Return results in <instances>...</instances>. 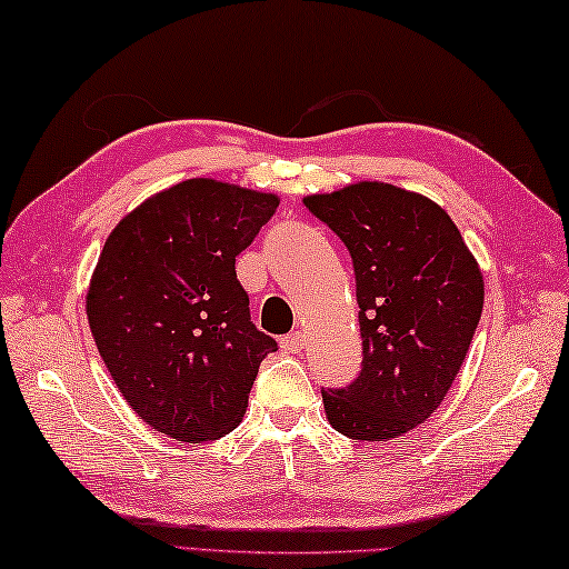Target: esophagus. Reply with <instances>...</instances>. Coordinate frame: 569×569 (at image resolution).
I'll return each mask as SVG.
<instances>
[{"mask_svg": "<svg viewBox=\"0 0 569 569\" xmlns=\"http://www.w3.org/2000/svg\"><path fill=\"white\" fill-rule=\"evenodd\" d=\"M279 347H282L284 352H292V355L302 352V347H305V335H302V332H290V335H284L282 340H279Z\"/></svg>", "mask_w": 569, "mask_h": 569, "instance_id": "34e87169", "label": "esophagus"}]
</instances>
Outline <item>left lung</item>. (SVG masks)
I'll return each mask as SVG.
<instances>
[{
	"label": "left lung",
	"instance_id": "obj_1",
	"mask_svg": "<svg viewBox=\"0 0 569 569\" xmlns=\"http://www.w3.org/2000/svg\"><path fill=\"white\" fill-rule=\"evenodd\" d=\"M302 202L350 249L362 372L325 390V415L360 442L402 437L450 392L480 322L485 279L460 229L430 197L360 179Z\"/></svg>",
	"mask_w": 569,
	"mask_h": 569
}]
</instances>
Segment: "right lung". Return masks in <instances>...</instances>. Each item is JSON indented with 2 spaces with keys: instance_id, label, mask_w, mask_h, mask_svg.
I'll return each instance as SVG.
<instances>
[{
  "instance_id": "add662e5",
  "label": "right lung",
  "mask_w": 569,
  "mask_h": 569,
  "mask_svg": "<svg viewBox=\"0 0 569 569\" xmlns=\"http://www.w3.org/2000/svg\"><path fill=\"white\" fill-rule=\"evenodd\" d=\"M274 192L194 177L119 219L87 287L94 345L127 405L179 442L242 422L277 342L249 322L234 259L274 214Z\"/></svg>"
}]
</instances>
